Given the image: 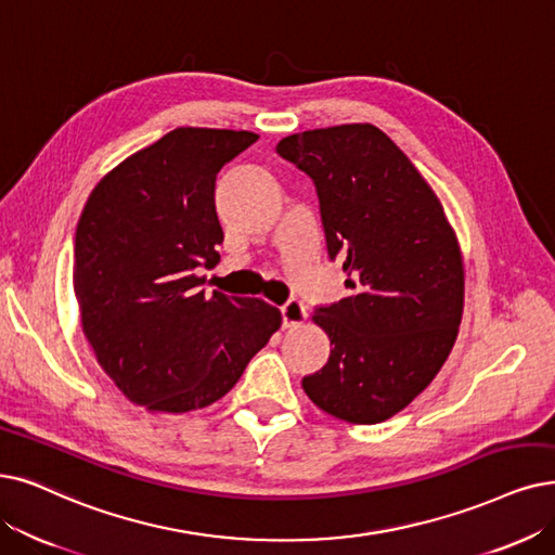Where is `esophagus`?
Listing matches in <instances>:
<instances>
[{"instance_id": "34e87169", "label": "esophagus", "mask_w": 555, "mask_h": 555, "mask_svg": "<svg viewBox=\"0 0 555 555\" xmlns=\"http://www.w3.org/2000/svg\"><path fill=\"white\" fill-rule=\"evenodd\" d=\"M280 312H282V323H284V327L300 325V323L307 319L305 302H302V300H298V298L286 300V302L280 307Z\"/></svg>"}]
</instances>
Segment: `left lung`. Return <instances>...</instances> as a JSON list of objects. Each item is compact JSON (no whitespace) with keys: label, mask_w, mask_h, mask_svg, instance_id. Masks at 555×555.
<instances>
[{"label":"left lung","mask_w":555,"mask_h":555,"mask_svg":"<svg viewBox=\"0 0 555 555\" xmlns=\"http://www.w3.org/2000/svg\"><path fill=\"white\" fill-rule=\"evenodd\" d=\"M278 154L317 186L327 257L348 296L314 309L327 364L305 393L350 424H380L424 391L455 344L464 302L460 246L403 150L373 125L309 129Z\"/></svg>","instance_id":"1"}]
</instances>
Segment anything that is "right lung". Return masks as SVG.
Segmentation results:
<instances>
[{
	"instance_id": "obj_1",
	"label": "right lung",
	"mask_w": 555,
	"mask_h": 555,
	"mask_svg": "<svg viewBox=\"0 0 555 555\" xmlns=\"http://www.w3.org/2000/svg\"><path fill=\"white\" fill-rule=\"evenodd\" d=\"M259 137L177 127L88 195L75 234V294L100 366L131 403L189 412L223 398L280 327L259 298L205 296L223 228L216 175Z\"/></svg>"
}]
</instances>
